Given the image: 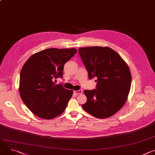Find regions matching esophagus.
I'll return each mask as SVG.
<instances>
[{
  "mask_svg": "<svg viewBox=\"0 0 155 155\" xmlns=\"http://www.w3.org/2000/svg\"><path fill=\"white\" fill-rule=\"evenodd\" d=\"M74 93L75 94H82L83 93V91L82 90H78V91H74Z\"/></svg>",
  "mask_w": 155,
  "mask_h": 155,
  "instance_id": "esophagus-1",
  "label": "esophagus"
}]
</instances>
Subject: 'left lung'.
I'll list each match as a JSON object with an SVG mask.
<instances>
[{
  "instance_id": "obj_1",
  "label": "left lung",
  "mask_w": 155,
  "mask_h": 155,
  "mask_svg": "<svg viewBox=\"0 0 155 155\" xmlns=\"http://www.w3.org/2000/svg\"><path fill=\"white\" fill-rule=\"evenodd\" d=\"M78 53L90 80L97 78L96 89L84 90L87 101L82 104L86 112L98 118L115 114L125 104L131 84L126 63L108 47L80 48Z\"/></svg>"
}]
</instances>
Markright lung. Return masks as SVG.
Returning a JSON list of instances; mask_svg holds the SVG:
<instances>
[{"label": "right lung", "mask_w": 155, "mask_h": 155, "mask_svg": "<svg viewBox=\"0 0 155 155\" xmlns=\"http://www.w3.org/2000/svg\"><path fill=\"white\" fill-rule=\"evenodd\" d=\"M77 53L75 48H48L32 55L20 73L19 91L27 107L36 116L46 120L61 115L73 91L56 84L62 78L64 64Z\"/></svg>", "instance_id": "right-lung-1"}]
</instances>
